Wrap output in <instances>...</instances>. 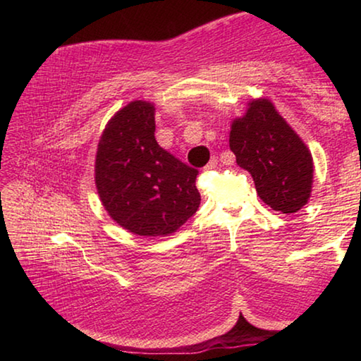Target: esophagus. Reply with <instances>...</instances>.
Returning a JSON list of instances; mask_svg holds the SVG:
<instances>
[{
	"label": "esophagus",
	"mask_w": 361,
	"mask_h": 361,
	"mask_svg": "<svg viewBox=\"0 0 361 361\" xmlns=\"http://www.w3.org/2000/svg\"><path fill=\"white\" fill-rule=\"evenodd\" d=\"M216 164H218V161H216V157H212V161L207 164L205 166V170H210V169H215L216 167Z\"/></svg>",
	"instance_id": "34e87169"
}]
</instances>
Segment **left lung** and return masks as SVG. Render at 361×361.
<instances>
[{"mask_svg": "<svg viewBox=\"0 0 361 361\" xmlns=\"http://www.w3.org/2000/svg\"><path fill=\"white\" fill-rule=\"evenodd\" d=\"M229 148L272 210L296 213L307 204L314 185L312 154L271 100H250L245 114L232 119Z\"/></svg>", "mask_w": 361, "mask_h": 361, "instance_id": "obj_1", "label": "left lung"}]
</instances>
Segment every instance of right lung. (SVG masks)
I'll return each mask as SVG.
<instances>
[{
    "mask_svg": "<svg viewBox=\"0 0 361 361\" xmlns=\"http://www.w3.org/2000/svg\"><path fill=\"white\" fill-rule=\"evenodd\" d=\"M154 114V103H127L108 121L95 156L102 205L121 228L143 237L173 234L200 204L199 172L157 145Z\"/></svg>",
    "mask_w": 361,
    "mask_h": 361,
    "instance_id": "right-lung-1",
    "label": "right lung"
}]
</instances>
